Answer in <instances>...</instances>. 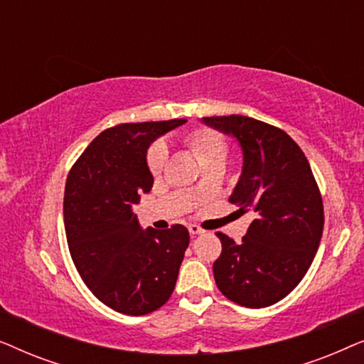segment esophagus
<instances>
[{
    "instance_id": "obj_1",
    "label": "esophagus",
    "mask_w": 364,
    "mask_h": 364,
    "mask_svg": "<svg viewBox=\"0 0 364 364\" xmlns=\"http://www.w3.org/2000/svg\"><path fill=\"white\" fill-rule=\"evenodd\" d=\"M188 232H191V235H200V233H203V230L198 225H188Z\"/></svg>"
}]
</instances>
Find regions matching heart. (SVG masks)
<instances>
[{"instance_id":"obj_1","label":"heart","mask_w":364,"mask_h":364,"mask_svg":"<svg viewBox=\"0 0 364 364\" xmlns=\"http://www.w3.org/2000/svg\"><path fill=\"white\" fill-rule=\"evenodd\" d=\"M182 141L188 149H191L192 154L197 157V161L200 162V166L203 168L215 162L223 164L228 156L227 139L223 137L222 132H218L212 127L192 129V131L183 134ZM167 157L168 151L166 144L162 141L152 142L146 152L147 171L151 172L154 177L161 176L164 167H166L167 164ZM202 187V183H197L196 191L198 192Z\"/></svg>"}]
</instances>
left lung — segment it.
<instances>
[{"mask_svg": "<svg viewBox=\"0 0 364 364\" xmlns=\"http://www.w3.org/2000/svg\"><path fill=\"white\" fill-rule=\"evenodd\" d=\"M203 121L240 142L243 172L228 202L240 207V215L255 213L242 242L215 233L222 242L215 283L237 305L270 306L301 282L316 255L325 225L320 187L283 129L238 114Z\"/></svg>", "mask_w": 364, "mask_h": 364, "instance_id": "8db88e82", "label": "left lung"}]
</instances>
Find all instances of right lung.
I'll return each instance as SVG.
<instances>
[{"label":"right lung","mask_w":364,"mask_h":364,"mask_svg":"<svg viewBox=\"0 0 364 364\" xmlns=\"http://www.w3.org/2000/svg\"><path fill=\"white\" fill-rule=\"evenodd\" d=\"M183 122L109 127L68 173L63 207L69 253L94 296L124 315H147L166 305L191 242L178 223L142 232L132 212L154 183L146 166L149 144Z\"/></svg>","instance_id":"obj_1"}]
</instances>
